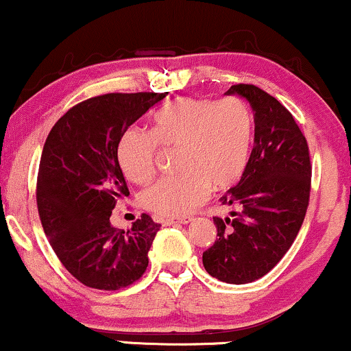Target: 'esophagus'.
<instances>
[{"instance_id": "obj_1", "label": "esophagus", "mask_w": 351, "mask_h": 351, "mask_svg": "<svg viewBox=\"0 0 351 351\" xmlns=\"http://www.w3.org/2000/svg\"><path fill=\"white\" fill-rule=\"evenodd\" d=\"M193 217L191 216H183V217H165L162 219L163 226H173V224H188L191 223Z\"/></svg>"}]
</instances>
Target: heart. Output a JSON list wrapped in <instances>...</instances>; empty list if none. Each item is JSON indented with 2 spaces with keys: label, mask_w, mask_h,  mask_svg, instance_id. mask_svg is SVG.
Listing matches in <instances>:
<instances>
[{
  "label": "heart",
  "mask_w": 351,
  "mask_h": 351,
  "mask_svg": "<svg viewBox=\"0 0 351 351\" xmlns=\"http://www.w3.org/2000/svg\"><path fill=\"white\" fill-rule=\"evenodd\" d=\"M251 143L252 117L241 100L183 97L153 114L150 135L127 132L117 158L128 180L143 184L155 175L158 148H176L178 175L155 181L140 201L155 215L181 216L198 206L209 188L224 189L243 176Z\"/></svg>",
  "instance_id": "heart-1"
}]
</instances>
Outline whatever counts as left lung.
<instances>
[{
	"label": "left lung",
	"instance_id": "8db88e82",
	"mask_svg": "<svg viewBox=\"0 0 351 351\" xmlns=\"http://www.w3.org/2000/svg\"><path fill=\"white\" fill-rule=\"evenodd\" d=\"M254 110V148L241 181L221 198L234 208L213 217L217 237L203 252L209 276L247 284L265 276L291 249L308 208L312 163L308 145L291 112L252 84H236Z\"/></svg>",
	"mask_w": 351,
	"mask_h": 351
}]
</instances>
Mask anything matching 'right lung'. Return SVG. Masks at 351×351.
<instances>
[{"label":"right lung","instance_id":"1","mask_svg":"<svg viewBox=\"0 0 351 351\" xmlns=\"http://www.w3.org/2000/svg\"><path fill=\"white\" fill-rule=\"evenodd\" d=\"M167 94L84 100L60 117L44 143L36 186L43 229L64 267L87 287L119 291L147 271L160 224L148 215L128 231L110 223L117 199L130 195L117 148L127 128Z\"/></svg>","mask_w":351,"mask_h":351}]
</instances>
